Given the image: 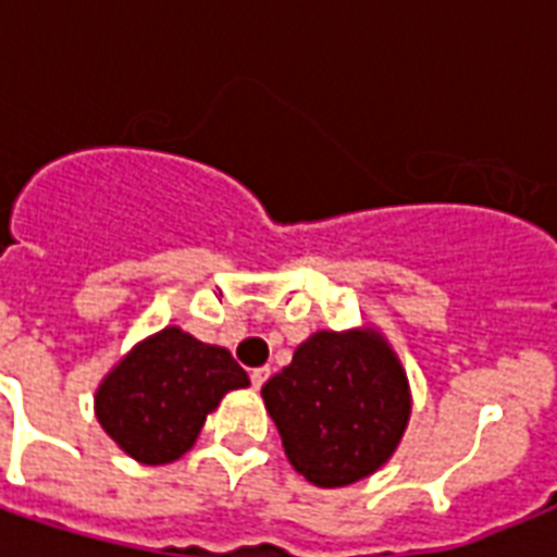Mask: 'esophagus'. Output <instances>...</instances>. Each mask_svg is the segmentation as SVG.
Returning <instances> with one entry per match:
<instances>
[{"label":"esophagus","mask_w":557,"mask_h":557,"mask_svg":"<svg viewBox=\"0 0 557 557\" xmlns=\"http://www.w3.org/2000/svg\"><path fill=\"white\" fill-rule=\"evenodd\" d=\"M269 375H271L269 367H257V370L251 372V387H253V389H260L262 384L269 381Z\"/></svg>","instance_id":"34e87169"}]
</instances>
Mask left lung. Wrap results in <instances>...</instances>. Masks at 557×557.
Returning <instances> with one entry per match:
<instances>
[{"label":"left lung","mask_w":557,"mask_h":557,"mask_svg":"<svg viewBox=\"0 0 557 557\" xmlns=\"http://www.w3.org/2000/svg\"><path fill=\"white\" fill-rule=\"evenodd\" d=\"M262 398L288 462L321 488L384 466L410 416L405 372L375 332H314L262 384Z\"/></svg>","instance_id":"obj_1"}]
</instances>
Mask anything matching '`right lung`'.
Returning <instances> with one entry per match:
<instances>
[{
	"instance_id": "1",
	"label": "right lung",
	"mask_w": 557,
	"mask_h": 557,
	"mask_svg": "<svg viewBox=\"0 0 557 557\" xmlns=\"http://www.w3.org/2000/svg\"><path fill=\"white\" fill-rule=\"evenodd\" d=\"M239 387H248V375L227 349L168 326L109 372L95 410L129 457L164 466L190 450L219 398Z\"/></svg>"
}]
</instances>
